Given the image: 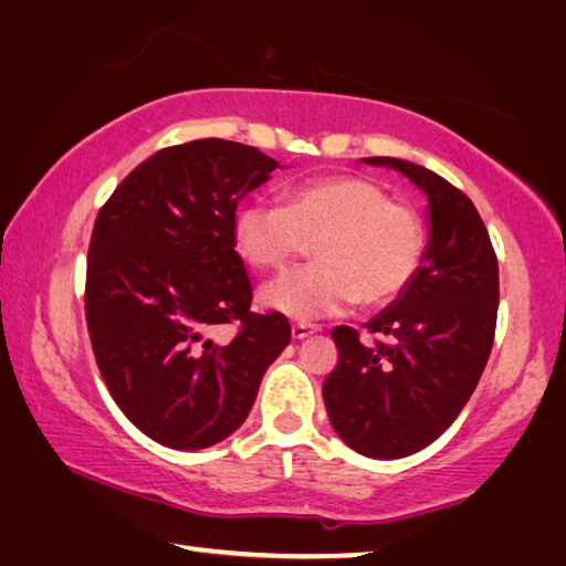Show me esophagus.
I'll list each match as a JSON object with an SVG mask.
<instances>
[{
	"mask_svg": "<svg viewBox=\"0 0 566 566\" xmlns=\"http://www.w3.org/2000/svg\"><path fill=\"white\" fill-rule=\"evenodd\" d=\"M318 331H321L318 325H313V323H293V328H291V333H293V338H295V340L308 338V335L318 333Z\"/></svg>",
	"mask_w": 566,
	"mask_h": 566,
	"instance_id": "obj_1",
	"label": "esophagus"
}]
</instances>
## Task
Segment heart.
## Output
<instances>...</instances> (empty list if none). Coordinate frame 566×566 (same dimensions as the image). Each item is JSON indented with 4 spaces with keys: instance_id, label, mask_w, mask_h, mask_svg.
Here are the masks:
<instances>
[{
    "instance_id": "1",
    "label": "heart",
    "mask_w": 566,
    "mask_h": 566,
    "mask_svg": "<svg viewBox=\"0 0 566 566\" xmlns=\"http://www.w3.org/2000/svg\"><path fill=\"white\" fill-rule=\"evenodd\" d=\"M313 241L318 263L275 277L261 291L268 311L295 321L380 305L418 273L422 218L360 176L313 178L283 193V206L245 201L233 216V245L253 268H283Z\"/></svg>"
}]
</instances>
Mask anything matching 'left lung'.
<instances>
[{
  "label": "left lung",
  "mask_w": 566,
  "mask_h": 566,
  "mask_svg": "<svg viewBox=\"0 0 566 566\" xmlns=\"http://www.w3.org/2000/svg\"><path fill=\"white\" fill-rule=\"evenodd\" d=\"M388 166L428 198V245L412 281L365 323L388 343L365 345L338 325V368L323 385L333 430L365 458L420 452L450 428L488 365L500 305L497 255L478 208L430 168L390 156Z\"/></svg>",
  "instance_id": "obj_1"
}]
</instances>
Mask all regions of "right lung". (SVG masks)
Returning <instances> with one entry per match:
<instances>
[{
	"instance_id": "1",
	"label": "right lung",
	"mask_w": 566,
	"mask_h": 566,
	"mask_svg": "<svg viewBox=\"0 0 566 566\" xmlns=\"http://www.w3.org/2000/svg\"><path fill=\"white\" fill-rule=\"evenodd\" d=\"M281 164L255 146L198 138L136 166L96 216L86 325L118 408L164 448L203 450L241 428L285 345L281 313H251L233 245L245 193ZM238 322L231 342L214 333Z\"/></svg>"
}]
</instances>
